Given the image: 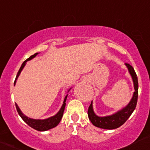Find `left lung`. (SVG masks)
Segmentation results:
<instances>
[{
    "label": "left lung",
    "mask_w": 150,
    "mask_h": 150,
    "mask_svg": "<svg viewBox=\"0 0 150 150\" xmlns=\"http://www.w3.org/2000/svg\"><path fill=\"white\" fill-rule=\"evenodd\" d=\"M126 67L128 68L129 74L132 77L133 82H134V86L135 92H134V95L129 102V104L121 109V110L118 111L115 113L112 114L108 116L100 117L98 116L95 113L92 107V101L88 108V117L92 124L96 127L100 128V129H115L122 126L128 120V118L130 117L132 112L136 108L137 103V99H138V79L136 74V72L134 71V68L129 64H125Z\"/></svg>",
    "instance_id": "left-lung-1"
}]
</instances>
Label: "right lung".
Returning <instances> with one entry per match:
<instances>
[{
	"instance_id": "right-lung-1",
	"label": "right lung",
	"mask_w": 150,
	"mask_h": 150,
	"mask_svg": "<svg viewBox=\"0 0 150 150\" xmlns=\"http://www.w3.org/2000/svg\"><path fill=\"white\" fill-rule=\"evenodd\" d=\"M38 54V53L37 52V53L31 55L29 58H27L26 61H24V62H23V64H21V66L20 67L19 70H18L17 75H16V79H15V81H14V85L16 84V79H17L18 76H19L20 73H21V71H22L23 68H24V66L26 65V63H27L28 61H30V60L32 59L33 58H35V57ZM70 89H69L68 92H69V90H70ZM67 96H68V95H66V96L65 97L64 104H63L62 107L61 108L60 110L57 112V114H55V115H53V116L47 118V119L40 120V119H32V118H28V117L26 116L25 115H24V114H23V112H21V110L19 109V108H18L17 104H16V103H15V105H16V110H17L18 115L21 116V118H22L23 121L25 122L27 124H28L30 127L33 128V129H35V130L40 131V132H45V131L49 130V129L55 127V126H58V123H60V121H61V118H62V117H63V115H64V109H65V107H66V98H67Z\"/></svg>"
}]
</instances>
